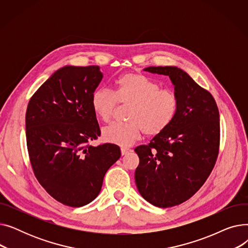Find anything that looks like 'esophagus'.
Returning <instances> with one entry per match:
<instances>
[{
  "label": "esophagus",
  "instance_id": "obj_1",
  "mask_svg": "<svg viewBox=\"0 0 248 248\" xmlns=\"http://www.w3.org/2000/svg\"><path fill=\"white\" fill-rule=\"evenodd\" d=\"M121 152H122V155H125L126 154L131 153L132 150H131V149H126V148H122V149H121Z\"/></svg>",
  "mask_w": 248,
  "mask_h": 248
}]
</instances>
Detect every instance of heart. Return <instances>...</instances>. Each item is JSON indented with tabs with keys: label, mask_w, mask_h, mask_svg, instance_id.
<instances>
[{
	"label": "heart",
	"mask_w": 248,
	"mask_h": 248,
	"mask_svg": "<svg viewBox=\"0 0 248 248\" xmlns=\"http://www.w3.org/2000/svg\"><path fill=\"white\" fill-rule=\"evenodd\" d=\"M131 106L126 124H113L102 131L107 142L129 147L144 132L154 137L162 134L174 121L178 110V97L174 91L162 89L160 84L146 75L128 72L115 82V90L96 89L91 96V107L96 116L108 124L119 108Z\"/></svg>",
	"instance_id": "obj_1"
}]
</instances>
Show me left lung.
Instances as JSON below:
<instances>
[{
  "label": "left lung",
  "mask_w": 248,
  "mask_h": 248,
  "mask_svg": "<svg viewBox=\"0 0 248 248\" xmlns=\"http://www.w3.org/2000/svg\"><path fill=\"white\" fill-rule=\"evenodd\" d=\"M170 78L178 97L172 124L148 146L136 148L140 158L135 180L140 194L154 206L168 208L185 202L209 177L220 141L219 111L209 91L177 66L144 69Z\"/></svg>",
  "instance_id": "1"
}]
</instances>
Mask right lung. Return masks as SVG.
Here are the masks:
<instances>
[{"instance_id": "right-lung-1", "label": "right lung", "mask_w": 248, "mask_h": 248, "mask_svg": "<svg viewBox=\"0 0 248 248\" xmlns=\"http://www.w3.org/2000/svg\"><path fill=\"white\" fill-rule=\"evenodd\" d=\"M102 77L99 66H63L38 88L26 111L34 174L49 195L67 206L93 201L121 157L116 145H88L100 136L91 96Z\"/></svg>"}]
</instances>
